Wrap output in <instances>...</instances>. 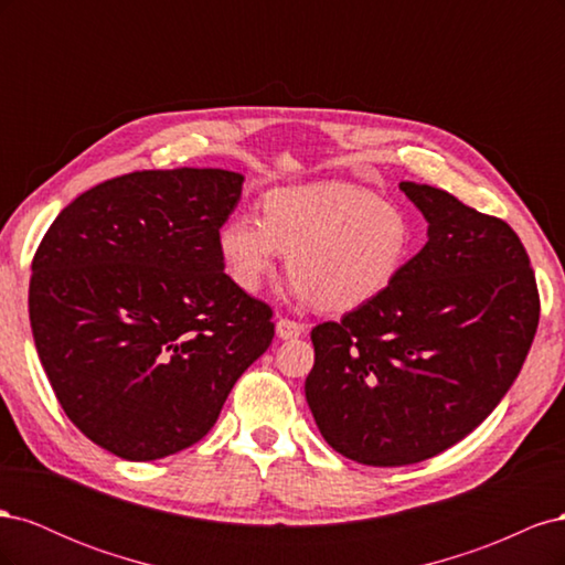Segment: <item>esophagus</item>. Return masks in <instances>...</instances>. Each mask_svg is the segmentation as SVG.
Masks as SVG:
<instances>
[{"instance_id":"1","label":"esophagus","mask_w":565,"mask_h":565,"mask_svg":"<svg viewBox=\"0 0 565 565\" xmlns=\"http://www.w3.org/2000/svg\"><path fill=\"white\" fill-rule=\"evenodd\" d=\"M276 334L278 339H297L303 334V324L297 320H287V318H278L276 320Z\"/></svg>"}]
</instances>
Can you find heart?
Returning <instances> with one entry per match:
<instances>
[{
  "mask_svg": "<svg viewBox=\"0 0 565 565\" xmlns=\"http://www.w3.org/2000/svg\"><path fill=\"white\" fill-rule=\"evenodd\" d=\"M228 278L259 292L282 254L301 301L351 311L382 297L398 280L415 247L409 216L398 204L347 181L280 185L264 195L262 218L231 214L216 235Z\"/></svg>",
  "mask_w": 565,
  "mask_h": 565,
  "instance_id": "obj_1",
  "label": "heart"
}]
</instances>
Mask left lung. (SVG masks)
<instances>
[{
    "mask_svg": "<svg viewBox=\"0 0 565 565\" xmlns=\"http://www.w3.org/2000/svg\"><path fill=\"white\" fill-rule=\"evenodd\" d=\"M401 191L429 241L382 297L318 324L303 384L328 446L367 467L415 465L471 434L519 377L540 320L509 224L434 185Z\"/></svg>",
    "mask_w": 565,
    "mask_h": 565,
    "instance_id": "8db88e82",
    "label": "left lung"
}]
</instances>
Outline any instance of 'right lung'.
<instances>
[{
	"instance_id": "right-lung-1",
	"label": "right lung",
	"mask_w": 565,
	"mask_h": 565,
	"mask_svg": "<svg viewBox=\"0 0 565 565\" xmlns=\"http://www.w3.org/2000/svg\"><path fill=\"white\" fill-rule=\"evenodd\" d=\"M228 169H156L94 185L32 259L30 324L61 407L104 450L150 461L207 434L273 339L216 235L243 195Z\"/></svg>"
}]
</instances>
